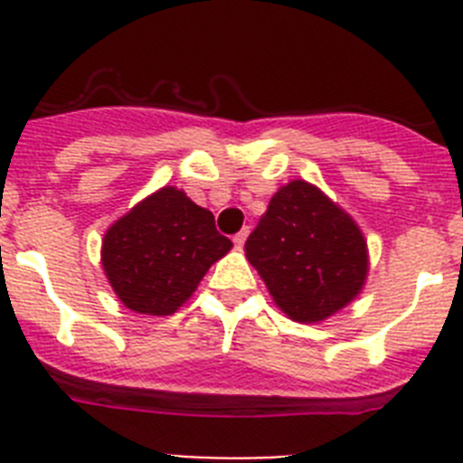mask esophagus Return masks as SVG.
Returning <instances> with one entry per match:
<instances>
[{
    "label": "esophagus",
    "mask_w": 463,
    "mask_h": 463,
    "mask_svg": "<svg viewBox=\"0 0 463 463\" xmlns=\"http://www.w3.org/2000/svg\"><path fill=\"white\" fill-rule=\"evenodd\" d=\"M245 239H248V229H241L239 234L234 236V245H236V248H243Z\"/></svg>",
    "instance_id": "obj_1"
}]
</instances>
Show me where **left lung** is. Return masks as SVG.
Masks as SVG:
<instances>
[{
	"label": "left lung",
	"instance_id": "8db88e82",
	"mask_svg": "<svg viewBox=\"0 0 463 463\" xmlns=\"http://www.w3.org/2000/svg\"><path fill=\"white\" fill-rule=\"evenodd\" d=\"M245 257L273 304L317 325L353 304L369 276V245L350 213L306 181H289L245 241Z\"/></svg>",
	"mask_w": 463,
	"mask_h": 463
}]
</instances>
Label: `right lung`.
Instances as JSON below:
<instances>
[{"label":"right lung","instance_id":"right-lung-1","mask_svg":"<svg viewBox=\"0 0 463 463\" xmlns=\"http://www.w3.org/2000/svg\"><path fill=\"white\" fill-rule=\"evenodd\" d=\"M229 250L213 213L165 185L106 229L101 267L127 308L162 317L181 308Z\"/></svg>","mask_w":463,"mask_h":463}]
</instances>
